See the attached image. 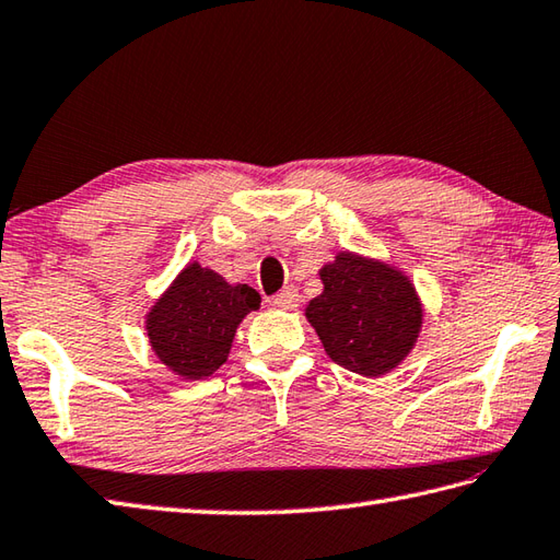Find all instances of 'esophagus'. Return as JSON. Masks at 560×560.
<instances>
[{"mask_svg":"<svg viewBox=\"0 0 560 560\" xmlns=\"http://www.w3.org/2000/svg\"><path fill=\"white\" fill-rule=\"evenodd\" d=\"M273 305H279V308H295L299 305V291H295L293 287H287L283 291H279L277 295H273Z\"/></svg>","mask_w":560,"mask_h":560,"instance_id":"obj_1","label":"esophagus"}]
</instances>
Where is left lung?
<instances>
[{
	"instance_id": "left-lung-1",
	"label": "left lung",
	"mask_w": 560,
	"mask_h": 560,
	"mask_svg": "<svg viewBox=\"0 0 560 560\" xmlns=\"http://www.w3.org/2000/svg\"><path fill=\"white\" fill-rule=\"evenodd\" d=\"M323 293L305 317L335 364L361 376L396 369L418 342L422 305L410 279L381 261L339 252L320 269Z\"/></svg>"
}]
</instances>
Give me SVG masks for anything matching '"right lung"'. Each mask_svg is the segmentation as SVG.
I'll return each mask as SVG.
<instances>
[{"label":"right lung","mask_w":560,"mask_h":560,"mask_svg":"<svg viewBox=\"0 0 560 560\" xmlns=\"http://www.w3.org/2000/svg\"><path fill=\"white\" fill-rule=\"evenodd\" d=\"M259 303V293L247 283L233 287L194 261L148 313L152 352L182 378L211 376L225 364L237 325Z\"/></svg>","instance_id":"1"}]
</instances>
